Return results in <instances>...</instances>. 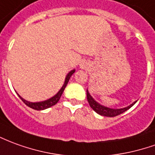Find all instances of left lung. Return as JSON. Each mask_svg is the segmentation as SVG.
I'll use <instances>...</instances> for the list:
<instances>
[{
	"instance_id": "obj_1",
	"label": "left lung",
	"mask_w": 155,
	"mask_h": 155,
	"mask_svg": "<svg viewBox=\"0 0 155 155\" xmlns=\"http://www.w3.org/2000/svg\"><path fill=\"white\" fill-rule=\"evenodd\" d=\"M86 96H87V101H88L89 105L91 106V107L92 108L94 111H96V113H98L99 115L104 116V117H116V116H118L120 114H122L124 111H126L127 110H128L129 108L132 107L134 104L137 102V101H136L133 102L129 106H127L126 107L123 108H111L107 107H105V106L101 105L99 102H97L93 98L92 96H91L88 89L86 90Z\"/></svg>"
}]
</instances>
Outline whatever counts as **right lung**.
Segmentation results:
<instances>
[{"label": "right lung", "instance_id": "add662e5", "mask_svg": "<svg viewBox=\"0 0 155 155\" xmlns=\"http://www.w3.org/2000/svg\"><path fill=\"white\" fill-rule=\"evenodd\" d=\"M74 72H75V70H72L71 71H70V72L68 73V74L66 75V77H65V80H64V85H63V86L61 87V89L58 91L57 94H55L54 96H52L51 98H49V99H48V100L43 101H38V102H31V101H26L25 99H23L19 94H17V95L20 97V99H21L28 107H29L32 108V109H34V110H38V111L45 110V109H47V108H49L51 107H53V106H54L55 104H57V102L59 101V99H60V97L62 96L63 92H64V89L66 87L67 84H68V82L70 81L71 75L74 74Z\"/></svg>", "mask_w": 155, "mask_h": 155}]
</instances>
